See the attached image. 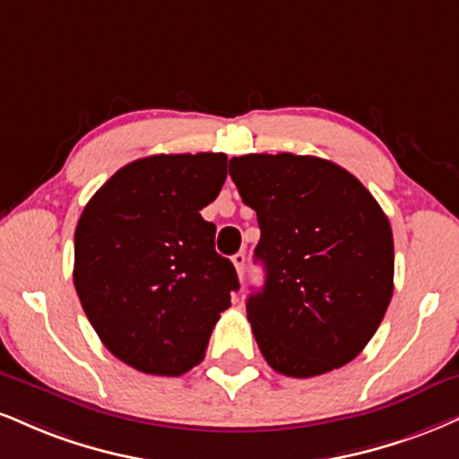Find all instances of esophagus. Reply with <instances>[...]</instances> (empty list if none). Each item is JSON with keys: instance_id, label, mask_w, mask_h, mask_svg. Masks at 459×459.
Returning <instances> with one entry per match:
<instances>
[{"instance_id": "1", "label": "esophagus", "mask_w": 459, "mask_h": 459, "mask_svg": "<svg viewBox=\"0 0 459 459\" xmlns=\"http://www.w3.org/2000/svg\"><path fill=\"white\" fill-rule=\"evenodd\" d=\"M233 264H235V269H237V275H239V278H244V273H246V254L244 252H237L235 256H233Z\"/></svg>"}]
</instances>
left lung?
I'll return each mask as SVG.
<instances>
[{
  "label": "left lung",
  "instance_id": "left-lung-1",
  "mask_svg": "<svg viewBox=\"0 0 459 459\" xmlns=\"http://www.w3.org/2000/svg\"><path fill=\"white\" fill-rule=\"evenodd\" d=\"M256 212L263 290L247 320L275 372L310 378L346 366L377 333L394 295V235L366 186L329 160L295 153L230 158Z\"/></svg>",
  "mask_w": 459,
  "mask_h": 459
}]
</instances>
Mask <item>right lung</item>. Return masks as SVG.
Returning <instances> with one entry per match:
<instances>
[{"label":"right lung","instance_id":"add662e5","mask_svg":"<svg viewBox=\"0 0 459 459\" xmlns=\"http://www.w3.org/2000/svg\"><path fill=\"white\" fill-rule=\"evenodd\" d=\"M224 153H160L126 164L82 209L74 289L102 344L130 368L181 377L205 357L239 289L201 209L226 179Z\"/></svg>","mask_w":459,"mask_h":459}]
</instances>
